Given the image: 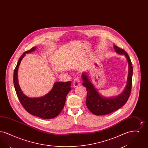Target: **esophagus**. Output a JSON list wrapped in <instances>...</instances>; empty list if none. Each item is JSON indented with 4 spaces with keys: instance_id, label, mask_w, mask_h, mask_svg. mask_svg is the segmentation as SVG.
Masks as SVG:
<instances>
[{
    "instance_id": "34e87169",
    "label": "esophagus",
    "mask_w": 148,
    "mask_h": 148,
    "mask_svg": "<svg viewBox=\"0 0 148 148\" xmlns=\"http://www.w3.org/2000/svg\"><path fill=\"white\" fill-rule=\"evenodd\" d=\"M80 85V80L78 77H76L74 79V82H73V86L74 87H77Z\"/></svg>"
}]
</instances>
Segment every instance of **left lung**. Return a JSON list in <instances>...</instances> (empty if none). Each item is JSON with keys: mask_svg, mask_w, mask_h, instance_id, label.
<instances>
[{"mask_svg": "<svg viewBox=\"0 0 148 148\" xmlns=\"http://www.w3.org/2000/svg\"><path fill=\"white\" fill-rule=\"evenodd\" d=\"M114 48L117 54L125 56L128 63L127 85L119 95L110 98L101 95L92 83L88 73L84 72L82 75L83 85L86 88L87 91L86 105L88 109L96 115H106L118 110L127 103L131 92L133 68L130 59L125 50L116 45H114Z\"/></svg>", "mask_w": 148, "mask_h": 148, "instance_id": "obj_1", "label": "left lung"}]
</instances>
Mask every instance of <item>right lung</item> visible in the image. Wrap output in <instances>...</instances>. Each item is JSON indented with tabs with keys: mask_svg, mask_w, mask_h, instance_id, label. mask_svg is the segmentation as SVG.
<instances>
[{
	"mask_svg": "<svg viewBox=\"0 0 148 148\" xmlns=\"http://www.w3.org/2000/svg\"><path fill=\"white\" fill-rule=\"evenodd\" d=\"M36 49V47L26 51L19 58L14 70V88L21 105L29 113L44 119H53L57 116L63 109L66 95L71 91V82H55L51 90L41 97L29 98L25 95L18 83V68L25 54L34 51Z\"/></svg>",
	"mask_w": 148,
	"mask_h": 148,
	"instance_id": "obj_1",
	"label": "right lung"
}]
</instances>
